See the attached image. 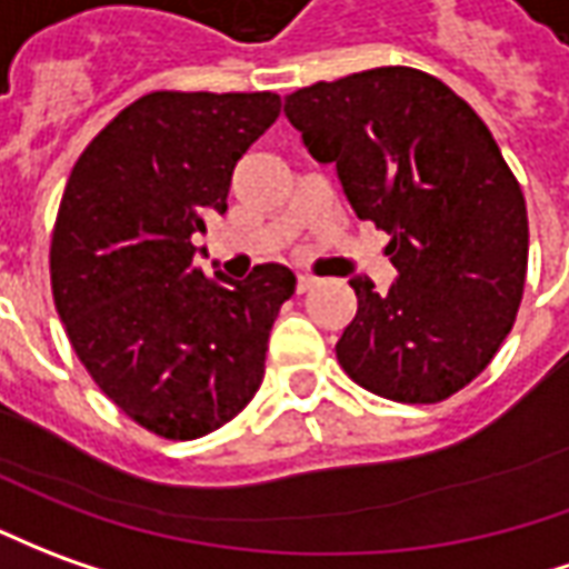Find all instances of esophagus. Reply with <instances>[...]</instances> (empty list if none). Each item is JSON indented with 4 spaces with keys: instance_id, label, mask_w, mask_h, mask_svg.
I'll return each instance as SVG.
<instances>
[{
    "instance_id": "1",
    "label": "esophagus",
    "mask_w": 569,
    "mask_h": 569,
    "mask_svg": "<svg viewBox=\"0 0 569 569\" xmlns=\"http://www.w3.org/2000/svg\"><path fill=\"white\" fill-rule=\"evenodd\" d=\"M313 286H317V280H313V277H308V273H298V280H296L298 292H311Z\"/></svg>"
}]
</instances>
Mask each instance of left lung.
Instances as JSON below:
<instances>
[{
  "mask_svg": "<svg viewBox=\"0 0 569 569\" xmlns=\"http://www.w3.org/2000/svg\"><path fill=\"white\" fill-rule=\"evenodd\" d=\"M313 160L332 162L357 218L391 233L397 283L353 277L336 345L360 388L440 403L490 367L527 280V202L483 119L412 67H376L286 98Z\"/></svg>",
  "mask_w": 569,
  "mask_h": 569,
  "instance_id": "1",
  "label": "left lung"
}]
</instances>
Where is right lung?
<instances>
[{"label":"right lung","instance_id":"1","mask_svg":"<svg viewBox=\"0 0 569 569\" xmlns=\"http://www.w3.org/2000/svg\"><path fill=\"white\" fill-rule=\"evenodd\" d=\"M280 117L273 91H150L91 138L51 230V296L94 385L166 440L228 425L256 397L296 273L224 283L193 233L228 212L233 166Z\"/></svg>","mask_w":569,"mask_h":569}]
</instances>
